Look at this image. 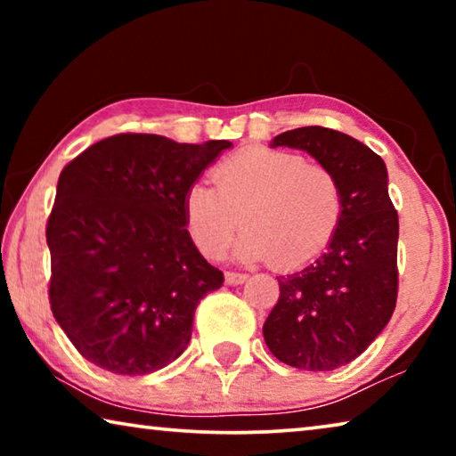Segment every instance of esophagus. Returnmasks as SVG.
Segmentation results:
<instances>
[{
  "label": "esophagus",
  "mask_w": 456,
  "mask_h": 456,
  "mask_svg": "<svg viewBox=\"0 0 456 456\" xmlns=\"http://www.w3.org/2000/svg\"><path fill=\"white\" fill-rule=\"evenodd\" d=\"M247 280L245 273H237V272H225V283L227 285H241Z\"/></svg>",
  "instance_id": "34e87169"
}]
</instances>
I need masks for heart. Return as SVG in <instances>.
Segmentation results:
<instances>
[{
  "mask_svg": "<svg viewBox=\"0 0 456 456\" xmlns=\"http://www.w3.org/2000/svg\"><path fill=\"white\" fill-rule=\"evenodd\" d=\"M213 179L217 189L195 183L183 199L184 227L207 259L225 256L241 221L237 259L302 267L326 249L342 219L336 175L297 152L249 146L221 160Z\"/></svg>",
  "mask_w": 456,
  "mask_h": 456,
  "instance_id": "b5f03b06",
  "label": "heart"
}]
</instances>
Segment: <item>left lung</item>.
<instances>
[{
    "mask_svg": "<svg viewBox=\"0 0 456 456\" xmlns=\"http://www.w3.org/2000/svg\"><path fill=\"white\" fill-rule=\"evenodd\" d=\"M272 146L310 152L342 189V219L328 251L277 277L280 299L264 323L277 360L328 372L356 360L396 307L398 213L388 197V173L374 151L331 128L288 130Z\"/></svg>",
    "mask_w": 456,
    "mask_h": 456,
    "instance_id": "8db88e82",
    "label": "left lung"
}]
</instances>
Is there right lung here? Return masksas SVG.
I'll return each instance as SVG.
<instances>
[{
	"label": "right lung",
	"mask_w": 456,
	"mask_h": 456,
	"mask_svg": "<svg viewBox=\"0 0 456 456\" xmlns=\"http://www.w3.org/2000/svg\"><path fill=\"white\" fill-rule=\"evenodd\" d=\"M229 146L114 134L60 173L45 225L48 296L60 328L94 366L144 376L187 348L197 305L221 288L223 272L192 243L183 199Z\"/></svg>",
	"instance_id": "right-lung-1"
}]
</instances>
